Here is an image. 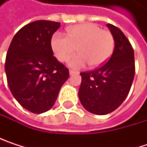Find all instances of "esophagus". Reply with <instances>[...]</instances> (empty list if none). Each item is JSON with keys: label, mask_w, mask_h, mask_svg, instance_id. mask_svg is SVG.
<instances>
[{"label": "esophagus", "mask_w": 147, "mask_h": 147, "mask_svg": "<svg viewBox=\"0 0 147 147\" xmlns=\"http://www.w3.org/2000/svg\"><path fill=\"white\" fill-rule=\"evenodd\" d=\"M69 73H70V76H72V75H75V74H78V72L77 71H69Z\"/></svg>", "instance_id": "34e87169"}]
</instances>
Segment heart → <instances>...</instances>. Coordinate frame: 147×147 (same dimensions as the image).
Instances as JSON below:
<instances>
[{
    "label": "heart",
    "mask_w": 147,
    "mask_h": 147,
    "mask_svg": "<svg viewBox=\"0 0 147 147\" xmlns=\"http://www.w3.org/2000/svg\"><path fill=\"white\" fill-rule=\"evenodd\" d=\"M115 47L113 35L93 23L71 26L66 30V36L56 33L51 39V47L54 56L60 62H66L76 51L78 54L68 65L78 69L86 66L99 67L111 56Z\"/></svg>",
    "instance_id": "b5f03b06"
}]
</instances>
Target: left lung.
<instances>
[{"mask_svg":"<svg viewBox=\"0 0 147 147\" xmlns=\"http://www.w3.org/2000/svg\"><path fill=\"white\" fill-rule=\"evenodd\" d=\"M115 40L111 57L101 67L80 73L78 95L82 106L91 113L105 115L124 101L134 76V55L129 41L117 27L108 24Z\"/></svg>","mask_w":147,"mask_h":147,"instance_id":"obj_1","label":"left lung"}]
</instances>
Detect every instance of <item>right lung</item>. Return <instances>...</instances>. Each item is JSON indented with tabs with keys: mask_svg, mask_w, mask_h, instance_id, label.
I'll return each instance as SVG.
<instances>
[{
	"mask_svg": "<svg viewBox=\"0 0 147 147\" xmlns=\"http://www.w3.org/2000/svg\"><path fill=\"white\" fill-rule=\"evenodd\" d=\"M60 23L37 20L21 28L9 46L5 71L11 93L33 113L50 110L69 70L53 56L51 39Z\"/></svg>",
	"mask_w": 147,
	"mask_h": 147,
	"instance_id": "right-lung-1",
	"label": "right lung"
}]
</instances>
